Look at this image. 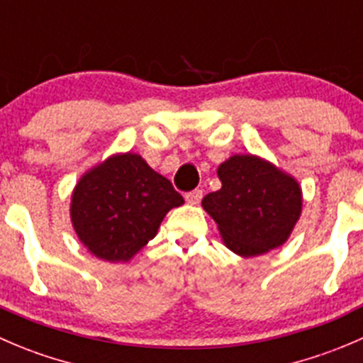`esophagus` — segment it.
Wrapping results in <instances>:
<instances>
[{
  "mask_svg": "<svg viewBox=\"0 0 363 363\" xmlns=\"http://www.w3.org/2000/svg\"><path fill=\"white\" fill-rule=\"evenodd\" d=\"M202 196H203L202 189H193V191L186 193V202L191 203V206H196V203L202 200Z\"/></svg>",
  "mask_w": 363,
  "mask_h": 363,
  "instance_id": "1",
  "label": "esophagus"
}]
</instances>
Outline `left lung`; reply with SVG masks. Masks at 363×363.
I'll use <instances>...</instances> for the list:
<instances>
[{
  "label": "left lung",
  "instance_id": "obj_1",
  "mask_svg": "<svg viewBox=\"0 0 363 363\" xmlns=\"http://www.w3.org/2000/svg\"><path fill=\"white\" fill-rule=\"evenodd\" d=\"M218 177L221 188L202 206L232 252L262 255L286 242L301 213V189L291 175L255 156H232Z\"/></svg>",
  "mask_w": 363,
  "mask_h": 363
}]
</instances>
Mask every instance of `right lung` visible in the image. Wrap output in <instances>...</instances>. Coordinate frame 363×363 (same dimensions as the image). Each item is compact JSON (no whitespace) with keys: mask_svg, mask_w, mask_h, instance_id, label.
<instances>
[{"mask_svg":"<svg viewBox=\"0 0 363 363\" xmlns=\"http://www.w3.org/2000/svg\"><path fill=\"white\" fill-rule=\"evenodd\" d=\"M184 203L168 179L138 154L113 156L81 177L72 193L70 218L81 242L110 262L129 260L172 207Z\"/></svg>","mask_w":363,"mask_h":363,"instance_id":"right-lung-1","label":"right lung"}]
</instances>
